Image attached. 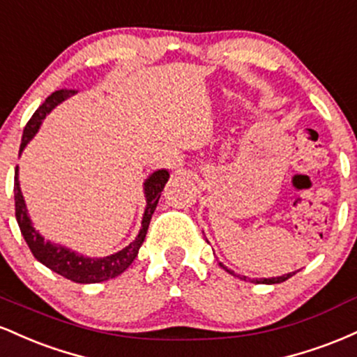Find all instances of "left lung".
<instances>
[{"mask_svg":"<svg viewBox=\"0 0 357 357\" xmlns=\"http://www.w3.org/2000/svg\"><path fill=\"white\" fill-rule=\"evenodd\" d=\"M221 267H223V265H221ZM223 268L227 270V272H230V270H228L227 267H223ZM230 273H233V272H230ZM292 275H296V272L287 273V275H282V277H273V278H255V282H257V284H280V282H285L287 278H290ZM240 278L247 280V277H240Z\"/></svg>","mask_w":357,"mask_h":357,"instance_id":"left-lung-1","label":"left lung"}]
</instances>
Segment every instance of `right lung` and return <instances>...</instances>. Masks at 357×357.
<instances>
[{
	"label": "right lung",
	"mask_w": 357,
	"mask_h": 357,
	"mask_svg": "<svg viewBox=\"0 0 357 357\" xmlns=\"http://www.w3.org/2000/svg\"><path fill=\"white\" fill-rule=\"evenodd\" d=\"M75 90H67L61 89L53 92L50 97H47V100L36 109V112L31 116L28 121L26 127L23 130L22 137V146H20V153L24 149V146L30 142V139L35 136L36 130H38L40 124L50 110L59 105L60 102L73 96ZM169 173L166 169L155 171L146 179L144 183V192H146V211L142 216V228L139 231L137 238L126 247L121 252L114 253V255L104 257V258H87L79 253L72 252V250L61 247V245L50 243L35 230L33 225H31L30 218H28L26 213V204H24L22 190H20L18 183V167L15 171V216L18 221V227L22 230V235L26 245L30 247L31 253L40 264H43L45 267H48L52 272L59 273V275L68 278V280L77 282V284H97V282L109 280V278H116L121 275L124 270L129 267L134 261V258L137 257L139 248H141L142 241L146 238L147 228H149L151 218H153V213L158 206L159 198H161V191L165 190V184L167 183Z\"/></svg>",
	"instance_id": "right-lung-1"
}]
</instances>
